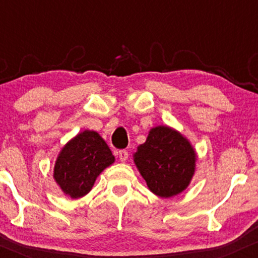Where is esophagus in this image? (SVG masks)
Segmentation results:
<instances>
[{
	"mask_svg": "<svg viewBox=\"0 0 258 258\" xmlns=\"http://www.w3.org/2000/svg\"><path fill=\"white\" fill-rule=\"evenodd\" d=\"M119 158H120V161L125 162L127 159H128V153H127V150H119Z\"/></svg>",
	"mask_w": 258,
	"mask_h": 258,
	"instance_id": "1",
	"label": "esophagus"
}]
</instances>
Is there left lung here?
<instances>
[{
    "label": "left lung",
    "instance_id": "8db88e82",
    "mask_svg": "<svg viewBox=\"0 0 258 258\" xmlns=\"http://www.w3.org/2000/svg\"><path fill=\"white\" fill-rule=\"evenodd\" d=\"M135 162L155 195L171 198L188 186L195 170V153L189 142L170 127L159 126L138 147Z\"/></svg>",
    "mask_w": 258,
    "mask_h": 258
}]
</instances>
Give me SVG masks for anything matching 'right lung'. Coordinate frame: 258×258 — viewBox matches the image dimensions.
I'll use <instances>...</instances> for the list:
<instances>
[{"instance_id":"1","label":"right lung","mask_w":258,"mask_h":258,"mask_svg":"<svg viewBox=\"0 0 258 258\" xmlns=\"http://www.w3.org/2000/svg\"><path fill=\"white\" fill-rule=\"evenodd\" d=\"M114 155L97 132L84 131L63 148L54 166V179L73 199L91 190L99 173L114 162Z\"/></svg>"}]
</instances>
